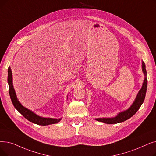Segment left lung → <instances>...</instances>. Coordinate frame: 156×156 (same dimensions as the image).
Segmentation results:
<instances>
[{"mask_svg":"<svg viewBox=\"0 0 156 156\" xmlns=\"http://www.w3.org/2000/svg\"><path fill=\"white\" fill-rule=\"evenodd\" d=\"M142 71H143V73L145 75L143 85H142L141 89L138 92L136 99H135L134 103L130 106V108L126 111L119 113L115 117L98 118V119H96V120L101 122H103L105 124H109L121 123L122 122H124L125 120L131 118L136 113V112L139 110V108H140L141 105L144 103L145 98V95H146L147 88V71L145 69V64L143 61H142Z\"/></svg>","mask_w":156,"mask_h":156,"instance_id":"8db88e82","label":"left lung"}]
</instances>
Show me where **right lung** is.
Returning a JSON list of instances; mask_svg holds the SVG:
<instances>
[{
	"label": "right lung",
	"mask_w": 156,
	"mask_h": 156,
	"mask_svg": "<svg viewBox=\"0 0 156 156\" xmlns=\"http://www.w3.org/2000/svg\"><path fill=\"white\" fill-rule=\"evenodd\" d=\"M8 82L9 85V96L11 99L12 103L14 105L16 109L21 113L22 115L29 120L32 123H34L37 125L41 126H47L53 124H56L60 122L61 119H53V118H44L40 117L33 112L30 111L27 108H25L22 104L20 103V101L18 100L16 95L13 87L12 85V71L11 67H8Z\"/></svg>",
	"instance_id": "right-lung-1"
}]
</instances>
